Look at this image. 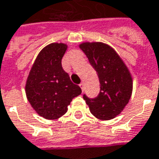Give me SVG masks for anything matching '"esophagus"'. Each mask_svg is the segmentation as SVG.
Listing matches in <instances>:
<instances>
[{
	"label": "esophagus",
	"mask_w": 159,
	"mask_h": 159,
	"mask_svg": "<svg viewBox=\"0 0 159 159\" xmlns=\"http://www.w3.org/2000/svg\"><path fill=\"white\" fill-rule=\"evenodd\" d=\"M80 87L81 88L82 92H83V91H84V83H80Z\"/></svg>",
	"instance_id": "esophagus-1"
}]
</instances>
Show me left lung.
<instances>
[{"label": "left lung", "instance_id": "1", "mask_svg": "<svg viewBox=\"0 0 159 159\" xmlns=\"http://www.w3.org/2000/svg\"><path fill=\"white\" fill-rule=\"evenodd\" d=\"M79 47L96 71L101 87L96 98L88 99L86 95L83 98L97 119H114L130 100L133 90L131 73L116 50L105 43L83 42Z\"/></svg>", "mask_w": 159, "mask_h": 159}]
</instances>
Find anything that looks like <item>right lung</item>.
<instances>
[{"label":"right lung","instance_id":"right-lung-1","mask_svg":"<svg viewBox=\"0 0 159 159\" xmlns=\"http://www.w3.org/2000/svg\"><path fill=\"white\" fill-rule=\"evenodd\" d=\"M68 45L52 43L38 53L29 72L25 93L30 104L40 116L56 120L63 116L74 97L81 93L63 70L61 60Z\"/></svg>","mask_w":159,"mask_h":159}]
</instances>
